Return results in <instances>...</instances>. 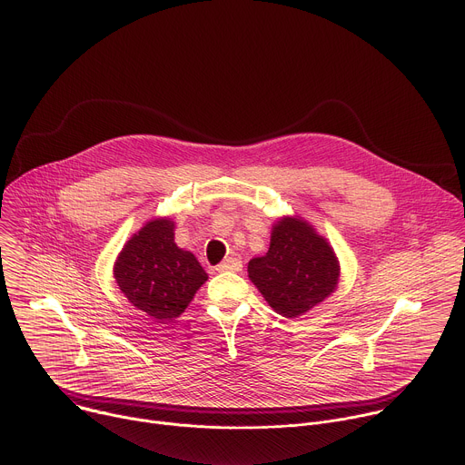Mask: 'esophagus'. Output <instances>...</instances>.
Segmentation results:
<instances>
[{"instance_id": "obj_1", "label": "esophagus", "mask_w": 465, "mask_h": 465, "mask_svg": "<svg viewBox=\"0 0 465 465\" xmlns=\"http://www.w3.org/2000/svg\"><path fill=\"white\" fill-rule=\"evenodd\" d=\"M215 270H217V272H241V270H242V262H241V259H237V257H228V259L223 261Z\"/></svg>"}]
</instances>
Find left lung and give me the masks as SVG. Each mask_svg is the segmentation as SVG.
Wrapping results in <instances>:
<instances>
[{
    "label": "left lung",
    "mask_w": 465,
    "mask_h": 465,
    "mask_svg": "<svg viewBox=\"0 0 465 465\" xmlns=\"http://www.w3.org/2000/svg\"><path fill=\"white\" fill-rule=\"evenodd\" d=\"M248 277L277 314L297 318L336 290L340 262L306 221L282 217L272 228L266 255L248 262Z\"/></svg>",
    "instance_id": "8db88e82"
}]
</instances>
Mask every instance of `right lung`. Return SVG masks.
Returning a JSON list of instances; mask_svg holds the SVG:
<instances>
[{"label":"right lung","mask_w":465,"mask_h":465,"mask_svg":"<svg viewBox=\"0 0 465 465\" xmlns=\"http://www.w3.org/2000/svg\"><path fill=\"white\" fill-rule=\"evenodd\" d=\"M113 272L127 301L157 322L179 318L208 279L197 257L175 244L168 217L145 223L124 244Z\"/></svg>","instance_id":"right-lung-1"}]
</instances>
